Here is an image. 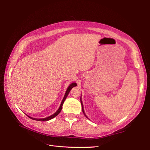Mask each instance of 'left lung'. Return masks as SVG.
<instances>
[{
	"label": "left lung",
	"mask_w": 150,
	"mask_h": 150,
	"mask_svg": "<svg viewBox=\"0 0 150 150\" xmlns=\"http://www.w3.org/2000/svg\"><path fill=\"white\" fill-rule=\"evenodd\" d=\"M80 99H81V105H82V110H83V113H84V115H85V116L86 117H87V118H88V117L87 116H86V115H85V113H84V109H83V102H82V101H81V98H80Z\"/></svg>",
	"instance_id": "1"
}]
</instances>
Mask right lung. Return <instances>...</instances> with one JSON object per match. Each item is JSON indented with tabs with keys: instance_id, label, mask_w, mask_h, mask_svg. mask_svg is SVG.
Returning a JSON list of instances; mask_svg holds the SVG:
<instances>
[{
	"instance_id": "obj_1",
	"label": "right lung",
	"mask_w": 150,
	"mask_h": 150,
	"mask_svg": "<svg viewBox=\"0 0 150 150\" xmlns=\"http://www.w3.org/2000/svg\"><path fill=\"white\" fill-rule=\"evenodd\" d=\"M77 86V84H76V83H72V84H71L69 85V87H68L67 89V91H66V93H65V95H64V98H63V99H62V102H61V104L59 108L58 109V110H57L55 113H54V114L52 115L51 116H50L47 117H45V118H41V119L33 118V117H30V116H28H28L29 117H30V118L32 119V120H36V121H49V120H51V119L54 118V117H56V116H57L59 114V112H61V110H62V105H63V103H64V101H65V99H66V98H67V95L69 94V92H70V91L71 90V89H72V88H73V87H74V86Z\"/></svg>"
}]
</instances>
